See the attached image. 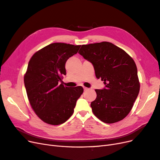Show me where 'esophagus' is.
Segmentation results:
<instances>
[{"instance_id": "esophagus-1", "label": "esophagus", "mask_w": 160, "mask_h": 160, "mask_svg": "<svg viewBox=\"0 0 160 160\" xmlns=\"http://www.w3.org/2000/svg\"><path fill=\"white\" fill-rule=\"evenodd\" d=\"M83 89H84V91H88V90H89V88H85V87H84Z\"/></svg>"}]
</instances>
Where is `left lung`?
<instances>
[{
  "label": "left lung",
  "mask_w": 160,
  "mask_h": 160,
  "mask_svg": "<svg viewBox=\"0 0 160 160\" xmlns=\"http://www.w3.org/2000/svg\"><path fill=\"white\" fill-rule=\"evenodd\" d=\"M79 53L93 64L96 77L105 85L103 89H95L97 98L91 103L93 114L106 123L124 119L140 89L133 59L122 49L106 41L83 45Z\"/></svg>",
  "instance_id": "obj_1"
}]
</instances>
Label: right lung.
I'll list each match as a JSON object with an SVG mask.
<instances>
[{
	"label": "right lung",
	"mask_w": 160,
	"mask_h": 160,
	"mask_svg": "<svg viewBox=\"0 0 160 160\" xmlns=\"http://www.w3.org/2000/svg\"><path fill=\"white\" fill-rule=\"evenodd\" d=\"M81 45L55 42L38 50L28 62L24 83L32 109L42 122L57 125L74 112L83 88L59 84L66 75L65 62L78 52Z\"/></svg>",
	"instance_id": "right-lung-1"
}]
</instances>
